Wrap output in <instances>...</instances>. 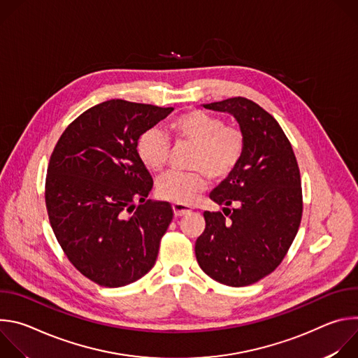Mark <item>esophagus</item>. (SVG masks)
<instances>
[{
    "instance_id": "esophagus-1",
    "label": "esophagus",
    "mask_w": 358,
    "mask_h": 358,
    "mask_svg": "<svg viewBox=\"0 0 358 358\" xmlns=\"http://www.w3.org/2000/svg\"><path fill=\"white\" fill-rule=\"evenodd\" d=\"M173 211H174V215H176V217H182V215L191 213L192 208L188 207V206H184V203H174V206H173Z\"/></svg>"
}]
</instances>
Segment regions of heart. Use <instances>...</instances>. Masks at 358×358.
<instances>
[{"label":"heart","instance_id":"heart-1","mask_svg":"<svg viewBox=\"0 0 358 358\" xmlns=\"http://www.w3.org/2000/svg\"><path fill=\"white\" fill-rule=\"evenodd\" d=\"M167 131L177 140L195 145L191 157V167L196 171H170L162 176L157 182L160 198L191 203L195 196L206 189L207 174L213 180L228 177L242 159L245 140L242 131L228 126L218 116L202 110H189L174 117ZM137 156L150 171H162L170 155V141L164 131L151 127L143 131L137 140Z\"/></svg>","mask_w":358,"mask_h":358}]
</instances>
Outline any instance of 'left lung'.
Here are the masks:
<instances>
[{
    "label": "left lung",
    "instance_id": "8db88e82",
    "mask_svg": "<svg viewBox=\"0 0 358 358\" xmlns=\"http://www.w3.org/2000/svg\"><path fill=\"white\" fill-rule=\"evenodd\" d=\"M203 108L232 115L245 147L236 169L210 194L224 214L203 213L206 229L195 242V257L214 280L248 286L280 265L297 234L300 171L282 127L255 101L231 97Z\"/></svg>",
    "mask_w": 358,
    "mask_h": 358
}]
</instances>
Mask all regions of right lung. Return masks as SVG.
<instances>
[{"label": "right lung", "instance_id": "add662e5", "mask_svg": "<svg viewBox=\"0 0 358 358\" xmlns=\"http://www.w3.org/2000/svg\"><path fill=\"white\" fill-rule=\"evenodd\" d=\"M173 110L103 101L66 127L50 156L45 181L50 227L71 264L100 286H126L156 264L173 208L147 199L152 178L136 147L143 131Z\"/></svg>", "mask_w": 358, "mask_h": 358}]
</instances>
